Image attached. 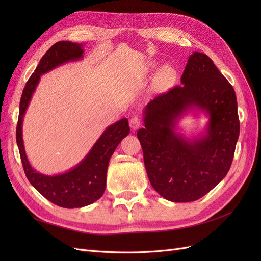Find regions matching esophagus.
Listing matches in <instances>:
<instances>
[{
    "mask_svg": "<svg viewBox=\"0 0 261 261\" xmlns=\"http://www.w3.org/2000/svg\"><path fill=\"white\" fill-rule=\"evenodd\" d=\"M129 126H130L132 130H136L140 126V118L137 115L132 116L129 120Z\"/></svg>",
    "mask_w": 261,
    "mask_h": 261,
    "instance_id": "34e87169",
    "label": "esophagus"
}]
</instances>
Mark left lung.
Listing matches in <instances>:
<instances>
[{"label":"left lung","instance_id":"left-lung-1","mask_svg":"<svg viewBox=\"0 0 261 261\" xmlns=\"http://www.w3.org/2000/svg\"><path fill=\"white\" fill-rule=\"evenodd\" d=\"M180 84L149 102L137 132L150 183L173 202L199 199L225 177L240 135L235 91L208 55L188 58ZM193 109L210 120L204 134L188 139L176 126Z\"/></svg>","mask_w":261,"mask_h":261}]
</instances>
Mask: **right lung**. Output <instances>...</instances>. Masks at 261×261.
<instances>
[{"instance_id": "add662e5", "label": "right lung", "mask_w": 261, "mask_h": 261, "mask_svg": "<svg viewBox=\"0 0 261 261\" xmlns=\"http://www.w3.org/2000/svg\"><path fill=\"white\" fill-rule=\"evenodd\" d=\"M83 53L82 44L70 41H59L46 51L22 90L16 127L20 159L30 184L49 201L69 209L88 206L103 195L110 158L121 140L129 134L128 120L122 118L110 125L76 167L62 174L45 175L37 172L28 161L22 140V118L40 76L64 63L83 59Z\"/></svg>"}]
</instances>
